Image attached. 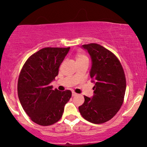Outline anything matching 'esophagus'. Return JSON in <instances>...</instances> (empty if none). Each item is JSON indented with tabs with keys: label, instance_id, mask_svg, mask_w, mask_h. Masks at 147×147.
Segmentation results:
<instances>
[{
	"label": "esophagus",
	"instance_id": "1",
	"mask_svg": "<svg viewBox=\"0 0 147 147\" xmlns=\"http://www.w3.org/2000/svg\"><path fill=\"white\" fill-rule=\"evenodd\" d=\"M78 94L76 93L75 92H72V96H78Z\"/></svg>",
	"mask_w": 147,
	"mask_h": 147
}]
</instances>
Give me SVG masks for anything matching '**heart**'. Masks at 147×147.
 I'll list each match as a JSON object with an SVG mask.
<instances>
[{
    "label": "heart",
    "instance_id": "heart-1",
    "mask_svg": "<svg viewBox=\"0 0 147 147\" xmlns=\"http://www.w3.org/2000/svg\"><path fill=\"white\" fill-rule=\"evenodd\" d=\"M76 59L77 61H80L84 59H88V57L87 56H86L84 53H82V52H78L76 55Z\"/></svg>",
    "mask_w": 147,
    "mask_h": 147
}]
</instances>
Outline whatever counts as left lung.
Returning <instances> with one entry per match:
<instances>
[{"mask_svg":"<svg viewBox=\"0 0 147 147\" xmlns=\"http://www.w3.org/2000/svg\"><path fill=\"white\" fill-rule=\"evenodd\" d=\"M91 56L90 77L95 82L92 98L84 96L79 111L84 119L102 124L112 119L121 108L126 92L123 67L114 54L97 43L83 45Z\"/></svg>","mask_w":147,"mask_h":147,"instance_id":"left-lung-1","label":"left lung"}]
</instances>
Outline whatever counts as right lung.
<instances>
[{
	"label": "right lung",
	"instance_id": "1",
	"mask_svg": "<svg viewBox=\"0 0 147 147\" xmlns=\"http://www.w3.org/2000/svg\"><path fill=\"white\" fill-rule=\"evenodd\" d=\"M70 47H45L30 56L22 67L17 84L19 101L32 121L49 126L62 117L71 92L53 90L50 83Z\"/></svg>",
	"mask_w": 147,
	"mask_h": 147
}]
</instances>
